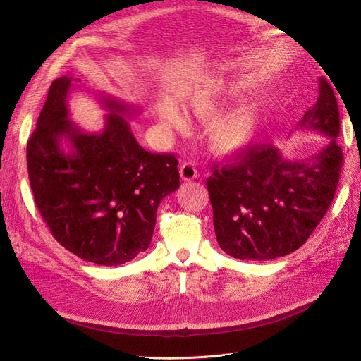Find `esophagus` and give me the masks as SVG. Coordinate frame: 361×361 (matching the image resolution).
Listing matches in <instances>:
<instances>
[{"label":"esophagus","mask_w":361,"mask_h":361,"mask_svg":"<svg viewBox=\"0 0 361 361\" xmlns=\"http://www.w3.org/2000/svg\"><path fill=\"white\" fill-rule=\"evenodd\" d=\"M180 178L182 180H192L197 178V169L192 163H183L180 166Z\"/></svg>","instance_id":"34e87169"}]
</instances>
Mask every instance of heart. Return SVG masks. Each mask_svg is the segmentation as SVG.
Listing matches in <instances>:
<instances>
[{
  "label": "heart",
  "instance_id": "b5f03b06",
  "mask_svg": "<svg viewBox=\"0 0 361 361\" xmlns=\"http://www.w3.org/2000/svg\"><path fill=\"white\" fill-rule=\"evenodd\" d=\"M188 105L200 120L214 118L225 105V99L212 90L194 93ZM158 115L163 124L171 130L183 132L188 123L179 106L171 99H164L158 105ZM265 106L261 102H246L238 108L216 118L207 130V145L218 155L229 157L247 149L256 140L264 123Z\"/></svg>",
  "mask_w": 361,
  "mask_h": 361
}]
</instances>
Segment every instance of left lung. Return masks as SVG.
Here are the masks:
<instances>
[{
  "label": "left lung",
  "instance_id": "1",
  "mask_svg": "<svg viewBox=\"0 0 361 361\" xmlns=\"http://www.w3.org/2000/svg\"><path fill=\"white\" fill-rule=\"evenodd\" d=\"M296 130H314L330 140L320 152L296 161L279 148L253 145L207 179L216 240L226 255L241 261L286 256L324 218L342 166L338 102L324 78Z\"/></svg>",
  "mask_w": 361,
  "mask_h": 361
}]
</instances>
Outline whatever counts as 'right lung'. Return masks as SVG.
Instances as JSON below:
<instances>
[{"label": "right lung", "mask_w": 361, "mask_h": 361, "mask_svg": "<svg viewBox=\"0 0 361 361\" xmlns=\"http://www.w3.org/2000/svg\"><path fill=\"white\" fill-rule=\"evenodd\" d=\"M71 77L51 82L26 147L35 204L62 246L97 265H121L145 252L157 209L179 188L178 160L151 154L135 139L124 117L139 112L99 94L108 114L100 132L69 120Z\"/></svg>", "instance_id": "obj_1"}]
</instances>
